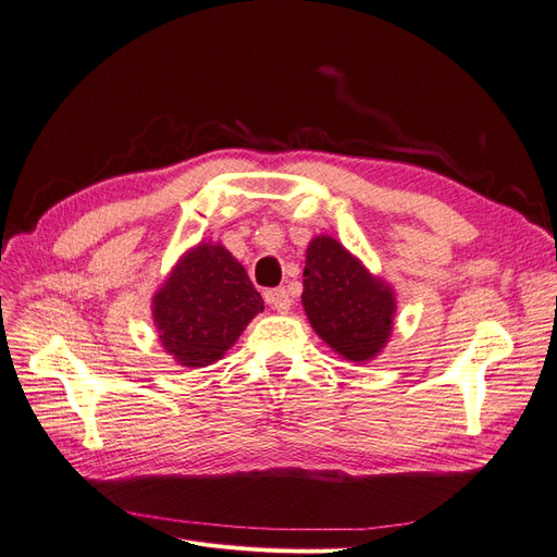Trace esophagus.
<instances>
[{"label": "esophagus", "mask_w": 557, "mask_h": 557, "mask_svg": "<svg viewBox=\"0 0 557 557\" xmlns=\"http://www.w3.org/2000/svg\"><path fill=\"white\" fill-rule=\"evenodd\" d=\"M264 299H267V305L272 307L274 311H278V313H288L290 305H293V299H290V295H288V290H285V288L267 290Z\"/></svg>", "instance_id": "34e87169"}]
</instances>
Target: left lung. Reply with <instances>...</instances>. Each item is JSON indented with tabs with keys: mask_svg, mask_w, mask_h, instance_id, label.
I'll return each instance as SVG.
<instances>
[{
	"mask_svg": "<svg viewBox=\"0 0 557 557\" xmlns=\"http://www.w3.org/2000/svg\"><path fill=\"white\" fill-rule=\"evenodd\" d=\"M301 305L320 339L352 362L374 358L393 330L391 288L332 237H315L307 248Z\"/></svg>",
	"mask_w": 557,
	"mask_h": 557,
	"instance_id": "obj_1",
	"label": "left lung"
}]
</instances>
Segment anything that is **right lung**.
Here are the masks:
<instances>
[{
  "mask_svg": "<svg viewBox=\"0 0 557 557\" xmlns=\"http://www.w3.org/2000/svg\"><path fill=\"white\" fill-rule=\"evenodd\" d=\"M262 309L246 269L221 244L193 248L153 299L160 342L183 367L221 360Z\"/></svg>",
  "mask_w": 557,
  "mask_h": 557,
  "instance_id": "obj_1",
  "label": "right lung"
}]
</instances>
